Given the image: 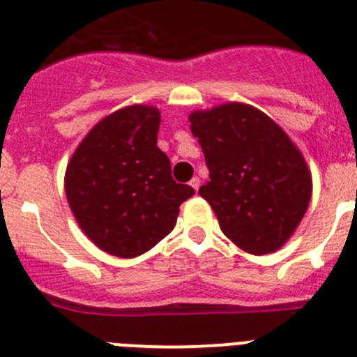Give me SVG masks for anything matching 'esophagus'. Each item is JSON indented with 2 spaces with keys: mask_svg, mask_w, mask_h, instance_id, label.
I'll return each mask as SVG.
<instances>
[{
  "mask_svg": "<svg viewBox=\"0 0 357 357\" xmlns=\"http://www.w3.org/2000/svg\"><path fill=\"white\" fill-rule=\"evenodd\" d=\"M189 185H191V188H193L195 191L198 193V189H200V178H198V176H193V178H191V182H189Z\"/></svg>",
  "mask_w": 357,
  "mask_h": 357,
  "instance_id": "obj_1",
  "label": "esophagus"
}]
</instances>
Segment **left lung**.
I'll return each instance as SVG.
<instances>
[{
	"label": "left lung",
	"instance_id": "1",
	"mask_svg": "<svg viewBox=\"0 0 357 357\" xmlns=\"http://www.w3.org/2000/svg\"><path fill=\"white\" fill-rule=\"evenodd\" d=\"M209 182V202L223 234L254 255L279 250L307 211L313 178L289 135L263 110L230 102L189 114Z\"/></svg>",
	"mask_w": 357,
	"mask_h": 357
}]
</instances>
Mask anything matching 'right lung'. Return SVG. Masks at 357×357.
<instances>
[{
    "mask_svg": "<svg viewBox=\"0 0 357 357\" xmlns=\"http://www.w3.org/2000/svg\"><path fill=\"white\" fill-rule=\"evenodd\" d=\"M159 125L157 107H123L91 128L66 168V197L84 234L123 259L166 238L181 204L195 195L172 178L168 155L157 146Z\"/></svg>",
    "mask_w": 357,
    "mask_h": 357,
    "instance_id": "obj_1",
    "label": "right lung"
}]
</instances>
